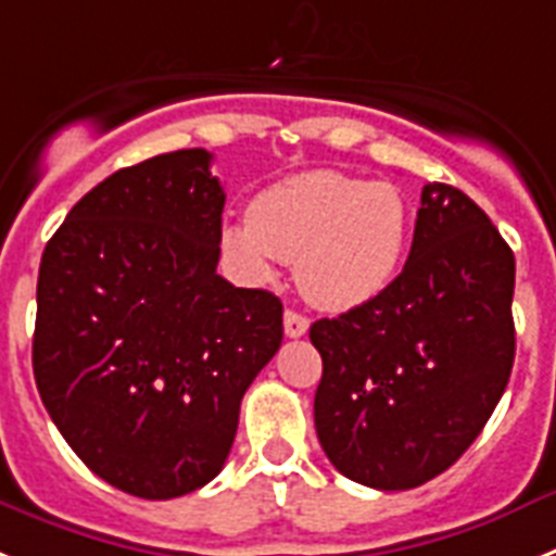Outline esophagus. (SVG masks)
Returning a JSON list of instances; mask_svg holds the SVG:
<instances>
[{
	"instance_id": "obj_1",
	"label": "esophagus",
	"mask_w": 556,
	"mask_h": 556,
	"mask_svg": "<svg viewBox=\"0 0 556 556\" xmlns=\"http://www.w3.org/2000/svg\"><path fill=\"white\" fill-rule=\"evenodd\" d=\"M307 327H311V321H307V316H302V313L296 311H285V336L288 338H302L307 332Z\"/></svg>"
}]
</instances>
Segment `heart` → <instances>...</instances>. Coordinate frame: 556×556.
<instances>
[{"label":"heart","mask_w":556,"mask_h":556,"mask_svg":"<svg viewBox=\"0 0 556 556\" xmlns=\"http://www.w3.org/2000/svg\"><path fill=\"white\" fill-rule=\"evenodd\" d=\"M412 212L389 181L307 170L265 187L249 218L220 231L224 254L268 282L277 260L296 263V285L321 311H352L392 285L408 249Z\"/></svg>","instance_id":"heart-1"}]
</instances>
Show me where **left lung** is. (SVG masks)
<instances>
[{
    "instance_id": "8db88e82",
    "label": "left lung",
    "mask_w": 556,
    "mask_h": 556,
    "mask_svg": "<svg viewBox=\"0 0 556 556\" xmlns=\"http://www.w3.org/2000/svg\"><path fill=\"white\" fill-rule=\"evenodd\" d=\"M515 254L472 198L425 185L414 243L380 296L318 318L313 417L338 472L412 490L479 437L515 361Z\"/></svg>"
}]
</instances>
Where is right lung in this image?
<instances>
[{"label":"right lung","instance_id":"right-lung-1","mask_svg":"<svg viewBox=\"0 0 556 556\" xmlns=\"http://www.w3.org/2000/svg\"><path fill=\"white\" fill-rule=\"evenodd\" d=\"M204 148L86 192L38 268L33 371L91 472L148 501L210 484L240 400L282 344V302L215 268L226 195Z\"/></svg>","mask_w":556,"mask_h":556}]
</instances>
